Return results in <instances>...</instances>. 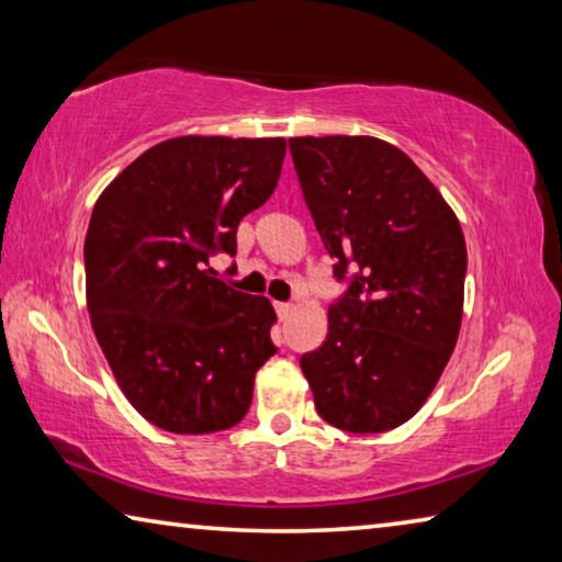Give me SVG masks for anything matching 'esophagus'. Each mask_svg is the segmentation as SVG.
I'll list each match as a JSON object with an SVG mask.
<instances>
[{"instance_id":"1","label":"esophagus","mask_w":562,"mask_h":562,"mask_svg":"<svg viewBox=\"0 0 562 562\" xmlns=\"http://www.w3.org/2000/svg\"><path fill=\"white\" fill-rule=\"evenodd\" d=\"M274 310H278V317L280 319H288L290 315H292V304L290 302H278V304H274Z\"/></svg>"}]
</instances>
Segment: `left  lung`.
Masks as SVG:
<instances>
[{"label":"left lung","instance_id":"obj_1","mask_svg":"<svg viewBox=\"0 0 562 562\" xmlns=\"http://www.w3.org/2000/svg\"><path fill=\"white\" fill-rule=\"evenodd\" d=\"M302 198L345 292L322 347L300 359L317 414L349 434L408 422L461 329L465 240L404 150L372 136L290 138Z\"/></svg>","mask_w":562,"mask_h":562}]
</instances>
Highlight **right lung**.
Here are the masks:
<instances>
[{
    "label": "right lung",
    "mask_w": 562,
    "mask_h": 562,
    "mask_svg": "<svg viewBox=\"0 0 562 562\" xmlns=\"http://www.w3.org/2000/svg\"><path fill=\"white\" fill-rule=\"evenodd\" d=\"M284 138L180 136L140 154L93 205L83 265L91 327L121 392L150 424H240L278 347L272 304L213 278L237 225L272 195Z\"/></svg>",
    "instance_id": "1"
}]
</instances>
